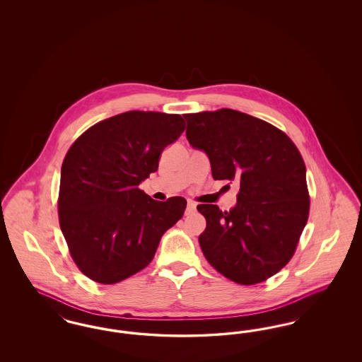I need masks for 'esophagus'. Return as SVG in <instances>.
<instances>
[{"mask_svg": "<svg viewBox=\"0 0 362 362\" xmlns=\"http://www.w3.org/2000/svg\"><path fill=\"white\" fill-rule=\"evenodd\" d=\"M195 209H197V204H195V202H192V201H189V204H187V209H186V216L192 214V213L195 211Z\"/></svg>", "mask_w": 362, "mask_h": 362, "instance_id": "esophagus-1", "label": "esophagus"}]
</instances>
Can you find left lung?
Returning a JSON list of instances; mask_svg holds the SVG:
<instances>
[{
	"label": "left lung",
	"instance_id": "left-lung-1",
	"mask_svg": "<svg viewBox=\"0 0 362 362\" xmlns=\"http://www.w3.org/2000/svg\"><path fill=\"white\" fill-rule=\"evenodd\" d=\"M186 137L206 153L216 180L240 185L229 211L198 205L207 262L240 285H255L291 260L310 213L305 164L292 139L267 122L223 108L186 114Z\"/></svg>",
	"mask_w": 362,
	"mask_h": 362
}]
</instances>
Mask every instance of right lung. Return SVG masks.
Wrapping results in <instances>:
<instances>
[{"label":"right lung","instance_id":"right-lung-1","mask_svg":"<svg viewBox=\"0 0 362 362\" xmlns=\"http://www.w3.org/2000/svg\"><path fill=\"white\" fill-rule=\"evenodd\" d=\"M185 130L180 115L129 111L99 122L70 146L61 168L59 225L70 255L95 282L111 285L155 257L186 199H152L138 185Z\"/></svg>","mask_w":362,"mask_h":362}]
</instances>
